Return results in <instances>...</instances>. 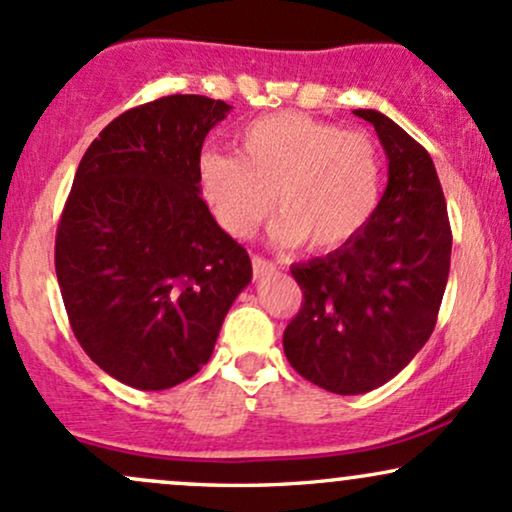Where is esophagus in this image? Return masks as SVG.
I'll return each instance as SVG.
<instances>
[{
	"label": "esophagus",
	"instance_id": "obj_1",
	"mask_svg": "<svg viewBox=\"0 0 512 512\" xmlns=\"http://www.w3.org/2000/svg\"><path fill=\"white\" fill-rule=\"evenodd\" d=\"M252 272H255V276H267V274L276 272V264L264 260V257H260V255H255L252 257Z\"/></svg>",
	"mask_w": 512,
	"mask_h": 512
}]
</instances>
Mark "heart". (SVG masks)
<instances>
[{"mask_svg": "<svg viewBox=\"0 0 512 512\" xmlns=\"http://www.w3.org/2000/svg\"><path fill=\"white\" fill-rule=\"evenodd\" d=\"M197 180L231 236L250 238L276 199V243L293 248L308 240L327 252L373 219L383 195V158L368 134L286 110L240 129L236 156L204 151Z\"/></svg>", "mask_w": 512, "mask_h": 512, "instance_id": "b5f03b06", "label": "heart"}]
</instances>
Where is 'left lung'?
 I'll use <instances>...</instances> for the list:
<instances>
[{
    "label": "left lung",
    "mask_w": 512,
    "mask_h": 512,
    "mask_svg": "<svg viewBox=\"0 0 512 512\" xmlns=\"http://www.w3.org/2000/svg\"><path fill=\"white\" fill-rule=\"evenodd\" d=\"M354 113L378 132L387 187L358 236L293 264L303 305L284 332L291 366L334 395L375 390L419 354L436 327L452 250L428 151L378 110Z\"/></svg>",
    "instance_id": "8db88e82"
}]
</instances>
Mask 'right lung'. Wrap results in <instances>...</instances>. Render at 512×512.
<instances>
[{
  "label": "right lung",
  "instance_id": "obj_1",
  "mask_svg": "<svg viewBox=\"0 0 512 512\" xmlns=\"http://www.w3.org/2000/svg\"><path fill=\"white\" fill-rule=\"evenodd\" d=\"M231 105L166 96L115 117L76 168L55 240L74 337L137 390L185 383L250 284L243 245L199 197L197 161Z\"/></svg>",
  "mask_w": 512,
  "mask_h": 512
}]
</instances>
